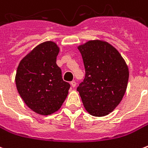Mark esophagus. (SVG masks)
Segmentation results:
<instances>
[{
    "mask_svg": "<svg viewBox=\"0 0 148 148\" xmlns=\"http://www.w3.org/2000/svg\"><path fill=\"white\" fill-rule=\"evenodd\" d=\"M71 86L72 87L76 86V82H75V81H72V82H71Z\"/></svg>",
    "mask_w": 148,
    "mask_h": 148,
    "instance_id": "34e87169",
    "label": "esophagus"
}]
</instances>
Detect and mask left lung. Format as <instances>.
I'll list each match as a JSON object with an SVG mask.
<instances>
[{
  "label": "left lung",
  "mask_w": 148,
  "mask_h": 148,
  "mask_svg": "<svg viewBox=\"0 0 148 148\" xmlns=\"http://www.w3.org/2000/svg\"><path fill=\"white\" fill-rule=\"evenodd\" d=\"M86 75L77 88L84 107L95 116H104L120 104L127 89L126 62L109 42L90 40L79 46Z\"/></svg>",
  "instance_id": "left-lung-1"
}]
</instances>
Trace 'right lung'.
<instances>
[{
    "label": "right lung",
    "mask_w": 148,
    "mask_h": 148,
    "mask_svg": "<svg viewBox=\"0 0 148 148\" xmlns=\"http://www.w3.org/2000/svg\"><path fill=\"white\" fill-rule=\"evenodd\" d=\"M59 52L51 41L42 42L20 62L16 74L18 93L35 112L50 115L58 111L64 102L71 85L62 77L56 64Z\"/></svg>",
    "instance_id": "1"
}]
</instances>
